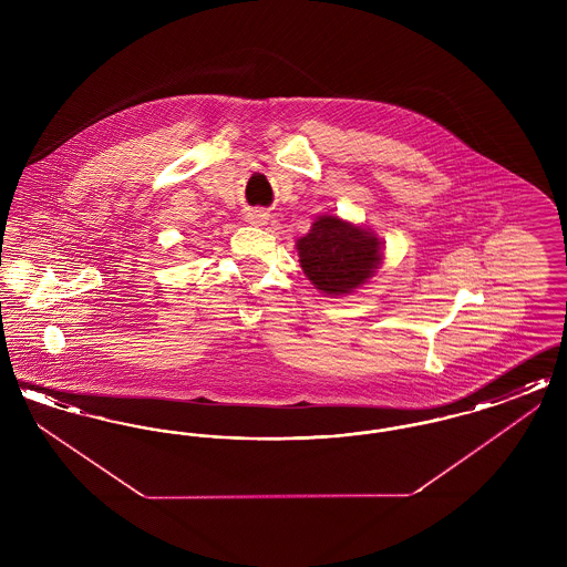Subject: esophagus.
Instances as JSON below:
<instances>
[{
  "mask_svg": "<svg viewBox=\"0 0 567 567\" xmlns=\"http://www.w3.org/2000/svg\"><path fill=\"white\" fill-rule=\"evenodd\" d=\"M246 220L255 227H264V225H268L270 215L266 210H250V213H246Z\"/></svg>",
  "mask_w": 567,
  "mask_h": 567,
  "instance_id": "34e87169",
  "label": "esophagus"
}]
</instances>
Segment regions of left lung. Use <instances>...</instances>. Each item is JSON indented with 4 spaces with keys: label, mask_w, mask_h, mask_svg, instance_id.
<instances>
[{
    "label": "left lung",
    "mask_w": 567,
    "mask_h": 567,
    "mask_svg": "<svg viewBox=\"0 0 567 567\" xmlns=\"http://www.w3.org/2000/svg\"><path fill=\"white\" fill-rule=\"evenodd\" d=\"M296 248L306 278L327 297L351 296L384 259V244L372 229L338 215L317 216Z\"/></svg>",
    "instance_id": "8db88e82"
}]
</instances>
